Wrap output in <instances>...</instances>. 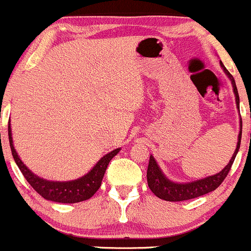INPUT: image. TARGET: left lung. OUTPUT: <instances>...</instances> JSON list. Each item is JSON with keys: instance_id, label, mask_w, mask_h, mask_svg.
Wrapping results in <instances>:
<instances>
[{"instance_id": "8db88e82", "label": "left lung", "mask_w": 251, "mask_h": 251, "mask_svg": "<svg viewBox=\"0 0 251 251\" xmlns=\"http://www.w3.org/2000/svg\"><path fill=\"white\" fill-rule=\"evenodd\" d=\"M221 66L223 69V71L226 73L227 77L230 78L233 88V92H235L236 97V104H237V108L239 109V96L237 91V86H236L235 79L230 72L225 69L223 63L221 61ZM239 126H241V130L238 134V142L237 147H236L235 153L230 160L229 163L219 173L213 174V176H206L204 179L196 180V181H190V182H184V184H179V182L171 181L170 179L166 178L165 174L162 173V171L160 170L159 165L155 161L153 156L151 155L149 157V163H148V170H147V181L148 186L151 188V191L153 192L157 198L163 199V201H188V199L197 198V197L204 196V194L212 192L215 191L219 185L223 182V180L226 178L227 173L231 170V166L233 161H235V157L237 155L239 146H241V137H242V120L239 121Z\"/></svg>"}]
</instances>
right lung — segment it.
I'll use <instances>...</instances> for the list:
<instances>
[{"mask_svg":"<svg viewBox=\"0 0 251 251\" xmlns=\"http://www.w3.org/2000/svg\"><path fill=\"white\" fill-rule=\"evenodd\" d=\"M8 136H9L10 149H12L14 160L30 186L34 188L42 198L55 202H64V204L65 202L73 204V202L84 201L91 198L100 187L104 173H105L110 160L115 155H117L118 151H121V148H117L104 155L88 174L79 179L72 180V181H50V180L39 178L33 172L28 170L27 166L21 161L14 148L10 126H8Z\"/></svg>","mask_w":251,"mask_h":251,"instance_id":"obj_1","label":"right lung"}]
</instances>
